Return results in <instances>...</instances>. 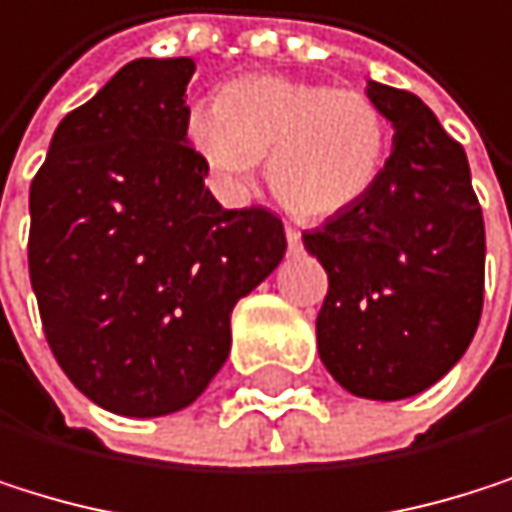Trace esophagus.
Here are the masks:
<instances>
[{"label": "esophagus", "instance_id": "1", "mask_svg": "<svg viewBox=\"0 0 512 512\" xmlns=\"http://www.w3.org/2000/svg\"><path fill=\"white\" fill-rule=\"evenodd\" d=\"M285 239H288V248H291V251L300 248V230H297V227H285Z\"/></svg>", "mask_w": 512, "mask_h": 512}]
</instances>
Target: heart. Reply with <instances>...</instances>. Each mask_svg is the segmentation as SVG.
Instances as JSON below:
<instances>
[{"label": "heart", "mask_w": 512, "mask_h": 512, "mask_svg": "<svg viewBox=\"0 0 512 512\" xmlns=\"http://www.w3.org/2000/svg\"><path fill=\"white\" fill-rule=\"evenodd\" d=\"M188 142L215 178L245 188L267 157L273 197L303 221L352 212L382 175L388 121L373 96L288 75L230 81L194 105Z\"/></svg>", "instance_id": "1"}]
</instances>
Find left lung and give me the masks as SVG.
Wrapping results in <instances>:
<instances>
[{
	"label": "left lung",
	"instance_id": "obj_1",
	"mask_svg": "<svg viewBox=\"0 0 512 512\" xmlns=\"http://www.w3.org/2000/svg\"><path fill=\"white\" fill-rule=\"evenodd\" d=\"M394 127L376 188L303 233L327 273L318 355L346 391L404 400L467 352L483 312L486 227L464 148L407 90L367 81Z\"/></svg>",
	"mask_w": 512,
	"mask_h": 512
}]
</instances>
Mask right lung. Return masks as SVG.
<instances>
[{"mask_svg":"<svg viewBox=\"0 0 512 512\" xmlns=\"http://www.w3.org/2000/svg\"><path fill=\"white\" fill-rule=\"evenodd\" d=\"M191 57L127 63L54 130L29 188V282L48 346L96 407H191L230 355V312L285 258V227L224 209L188 142Z\"/></svg>","mask_w":512,"mask_h":512,"instance_id":"right-lung-1","label":"right lung"}]
</instances>
